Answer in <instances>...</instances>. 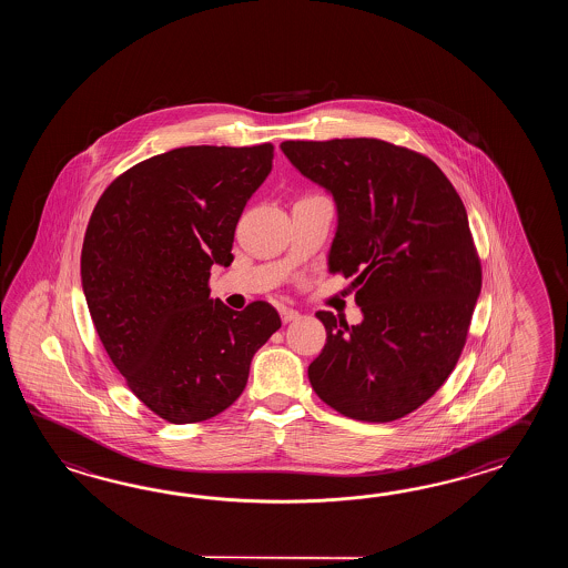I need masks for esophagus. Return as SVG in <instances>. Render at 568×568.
<instances>
[{"instance_id":"1","label":"esophagus","mask_w":568,"mask_h":568,"mask_svg":"<svg viewBox=\"0 0 568 568\" xmlns=\"http://www.w3.org/2000/svg\"><path fill=\"white\" fill-rule=\"evenodd\" d=\"M280 316H282V323H292V321H296L301 314H298V311H294V308L282 306V308H280Z\"/></svg>"}]
</instances>
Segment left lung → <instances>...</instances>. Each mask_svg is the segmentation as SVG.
<instances>
[{
    "mask_svg": "<svg viewBox=\"0 0 568 568\" xmlns=\"http://www.w3.org/2000/svg\"><path fill=\"white\" fill-rule=\"evenodd\" d=\"M302 176L333 194L328 272L353 278L359 325L326 311L308 365L316 396L363 423H392L447 382L481 292L467 211L430 158L374 138L282 142Z\"/></svg>",
    "mask_w": 568,
    "mask_h": 568,
    "instance_id": "1",
    "label": "left lung"
}]
</instances>
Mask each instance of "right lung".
Segmentation results:
<instances>
[{"instance_id":"add662e5","label":"right lung","mask_w":568,"mask_h":568,"mask_svg":"<svg viewBox=\"0 0 568 568\" xmlns=\"http://www.w3.org/2000/svg\"><path fill=\"white\" fill-rule=\"evenodd\" d=\"M274 145H186L125 170L97 201L81 282L109 359L150 410L172 424L230 408L250 363L278 331L264 301L231 311L211 298L213 264L272 170Z\"/></svg>"}]
</instances>
